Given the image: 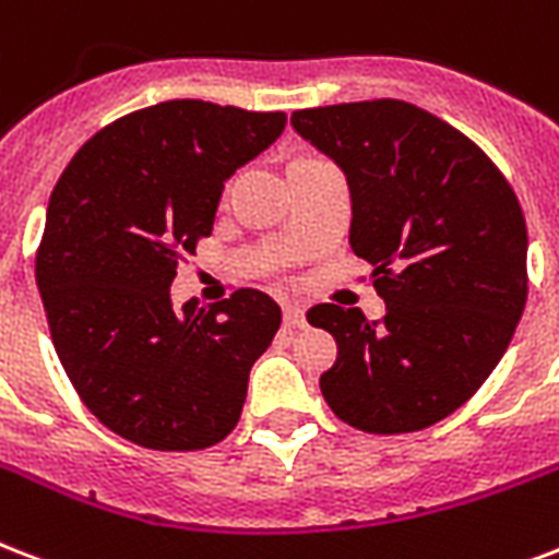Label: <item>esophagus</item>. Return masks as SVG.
Listing matches in <instances>:
<instances>
[{"label": "esophagus", "instance_id": "1", "mask_svg": "<svg viewBox=\"0 0 559 559\" xmlns=\"http://www.w3.org/2000/svg\"><path fill=\"white\" fill-rule=\"evenodd\" d=\"M284 325L305 328V308L301 305H284Z\"/></svg>", "mask_w": 559, "mask_h": 559}]
</instances>
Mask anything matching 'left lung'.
I'll use <instances>...</instances> for the list:
<instances>
[{
	"label": "left lung",
	"instance_id": "1",
	"mask_svg": "<svg viewBox=\"0 0 559 559\" xmlns=\"http://www.w3.org/2000/svg\"><path fill=\"white\" fill-rule=\"evenodd\" d=\"M289 122L346 173L348 242L386 301L381 322L340 305L308 310L336 340L319 378L328 407L366 433L431 428L478 393L525 310L516 193L466 134L411 102L305 108Z\"/></svg>",
	"mask_w": 559,
	"mask_h": 559
}]
</instances>
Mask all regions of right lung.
Instances as JSON below:
<instances>
[{
    "instance_id": "right-lung-1",
    "label": "right lung",
    "mask_w": 559,
    "mask_h": 559,
    "mask_svg": "<svg viewBox=\"0 0 559 559\" xmlns=\"http://www.w3.org/2000/svg\"><path fill=\"white\" fill-rule=\"evenodd\" d=\"M284 126L281 110L160 102L102 128L58 178L34 275L63 372L122 440L199 451L240 421L281 308L237 289L176 310L169 287L211 237L225 181Z\"/></svg>"
}]
</instances>
